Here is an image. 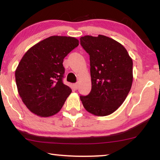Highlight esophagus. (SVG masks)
Returning a JSON list of instances; mask_svg holds the SVG:
<instances>
[{"label":"esophagus","mask_w":160,"mask_h":160,"mask_svg":"<svg viewBox=\"0 0 160 160\" xmlns=\"http://www.w3.org/2000/svg\"><path fill=\"white\" fill-rule=\"evenodd\" d=\"M78 86H79V84H78V83H75V84H74V87H75V88L76 89V90H77V89L78 88Z\"/></svg>","instance_id":"obj_1"}]
</instances>
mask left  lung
I'll use <instances>...</instances> for the list:
<instances>
[{
	"label": "left lung",
	"instance_id": "left-lung-1",
	"mask_svg": "<svg viewBox=\"0 0 160 160\" xmlns=\"http://www.w3.org/2000/svg\"><path fill=\"white\" fill-rule=\"evenodd\" d=\"M90 55L92 90L80 96L83 107L92 114L108 116L125 101L132 82V61L123 45L104 35L80 37Z\"/></svg>",
	"mask_w": 160,
	"mask_h": 160
}]
</instances>
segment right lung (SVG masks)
Returning <instances> with one entry per match:
<instances>
[{
    "instance_id": "obj_1",
    "label": "right lung",
    "mask_w": 160,
    "mask_h": 160,
    "mask_svg": "<svg viewBox=\"0 0 160 160\" xmlns=\"http://www.w3.org/2000/svg\"><path fill=\"white\" fill-rule=\"evenodd\" d=\"M79 45L74 37L52 36L27 51L15 70L18 93L28 109L48 117L61 109L71 89L64 85L63 59Z\"/></svg>"
}]
</instances>
